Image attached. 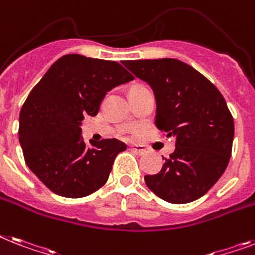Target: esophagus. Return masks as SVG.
<instances>
[{"mask_svg":"<svg viewBox=\"0 0 255 255\" xmlns=\"http://www.w3.org/2000/svg\"><path fill=\"white\" fill-rule=\"evenodd\" d=\"M129 149H131V152L136 153V154H138V156H141V154H144V153L146 152L145 148H142V146H138V145H133Z\"/></svg>","mask_w":255,"mask_h":255,"instance_id":"obj_1","label":"esophagus"}]
</instances>
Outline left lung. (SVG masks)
I'll return each mask as SVG.
<instances>
[{
	"label": "left lung",
	"mask_w": 255,
	"mask_h": 255,
	"mask_svg": "<svg viewBox=\"0 0 255 255\" xmlns=\"http://www.w3.org/2000/svg\"><path fill=\"white\" fill-rule=\"evenodd\" d=\"M123 65L152 88L157 128L175 137V150L160 173L144 177L146 186L174 204L199 199L223 175L232 154L235 122L224 97L177 59L129 60Z\"/></svg>",
	"instance_id": "obj_1"
}]
</instances>
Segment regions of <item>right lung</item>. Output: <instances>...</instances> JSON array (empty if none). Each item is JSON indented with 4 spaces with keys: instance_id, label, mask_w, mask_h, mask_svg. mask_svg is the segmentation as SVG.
<instances>
[{
    "instance_id": "add662e5",
    "label": "right lung",
    "mask_w": 255,
    "mask_h": 255,
    "mask_svg": "<svg viewBox=\"0 0 255 255\" xmlns=\"http://www.w3.org/2000/svg\"><path fill=\"white\" fill-rule=\"evenodd\" d=\"M133 80L117 61L72 53L51 65L27 97L19 114V142L30 170L52 192L88 196L109 179L118 153L117 138L86 145L85 117H95L111 89Z\"/></svg>"
}]
</instances>
